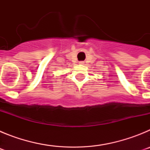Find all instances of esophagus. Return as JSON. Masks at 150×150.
Listing matches in <instances>:
<instances>
[{"mask_svg": "<svg viewBox=\"0 0 150 150\" xmlns=\"http://www.w3.org/2000/svg\"><path fill=\"white\" fill-rule=\"evenodd\" d=\"M79 64H84V62H79Z\"/></svg>", "mask_w": 150, "mask_h": 150, "instance_id": "obj_1", "label": "esophagus"}]
</instances>
